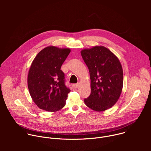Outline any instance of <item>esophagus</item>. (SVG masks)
<instances>
[{
  "mask_svg": "<svg viewBox=\"0 0 151 151\" xmlns=\"http://www.w3.org/2000/svg\"><path fill=\"white\" fill-rule=\"evenodd\" d=\"M79 85V84L78 83H74V84L72 85V87H73V88H78Z\"/></svg>",
  "mask_w": 151,
  "mask_h": 151,
  "instance_id": "esophagus-1",
  "label": "esophagus"
}]
</instances>
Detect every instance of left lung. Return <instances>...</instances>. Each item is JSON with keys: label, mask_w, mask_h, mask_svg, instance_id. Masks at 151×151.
Here are the masks:
<instances>
[{"label": "left lung", "mask_w": 151, "mask_h": 151, "mask_svg": "<svg viewBox=\"0 0 151 151\" xmlns=\"http://www.w3.org/2000/svg\"><path fill=\"white\" fill-rule=\"evenodd\" d=\"M91 79L90 96L84 99L92 110L102 112L118 100L123 86V70L118 57L103 46H95L81 51Z\"/></svg>", "instance_id": "1"}]
</instances>
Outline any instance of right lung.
<instances>
[{
    "label": "right lung",
    "mask_w": 151,
    "mask_h": 151,
    "mask_svg": "<svg viewBox=\"0 0 151 151\" xmlns=\"http://www.w3.org/2000/svg\"><path fill=\"white\" fill-rule=\"evenodd\" d=\"M70 52L69 48L47 47L35 57L30 68L27 85L31 97L40 109L54 112L66 104L70 90L60 69Z\"/></svg>",
    "instance_id": "add662e5"
}]
</instances>
